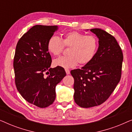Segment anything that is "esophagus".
<instances>
[{"instance_id": "obj_1", "label": "esophagus", "mask_w": 132, "mask_h": 132, "mask_svg": "<svg viewBox=\"0 0 132 132\" xmlns=\"http://www.w3.org/2000/svg\"><path fill=\"white\" fill-rule=\"evenodd\" d=\"M65 70V72H66L67 75H69L70 73V70H68V69H67V68H66V69Z\"/></svg>"}]
</instances>
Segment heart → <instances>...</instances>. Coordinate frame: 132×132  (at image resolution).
Here are the masks:
<instances>
[{
	"label": "heart",
	"mask_w": 132,
	"mask_h": 132,
	"mask_svg": "<svg viewBox=\"0 0 132 132\" xmlns=\"http://www.w3.org/2000/svg\"><path fill=\"white\" fill-rule=\"evenodd\" d=\"M70 47L68 56H63L54 61L56 66L68 68L86 65L94 58L98 48V41L93 35H85L77 31H71L63 35L62 38L53 35L47 44L48 52L53 56H59L64 47Z\"/></svg>",
	"instance_id": "heart-1"
}]
</instances>
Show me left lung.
Wrapping results in <instances>:
<instances>
[{"instance_id": "left-lung-1", "label": "left lung", "mask_w": 132, "mask_h": 132, "mask_svg": "<svg viewBox=\"0 0 132 132\" xmlns=\"http://www.w3.org/2000/svg\"><path fill=\"white\" fill-rule=\"evenodd\" d=\"M98 38L94 58L81 69L71 71L74 99L82 108L100 105L114 91L121 77L123 54L115 38L100 29L90 30Z\"/></svg>"}]
</instances>
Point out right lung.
Returning a JSON list of instances; mask_svg holds the SVG:
<instances>
[{"label": "right lung", "instance_id": "right-lung-1", "mask_svg": "<svg viewBox=\"0 0 132 132\" xmlns=\"http://www.w3.org/2000/svg\"><path fill=\"white\" fill-rule=\"evenodd\" d=\"M56 30V26L35 25L16 46L13 62L15 86L27 102L41 108L54 102L56 86L66 76L61 67H50L52 57L47 44Z\"/></svg>", "mask_w": 132, "mask_h": 132}]
</instances>
